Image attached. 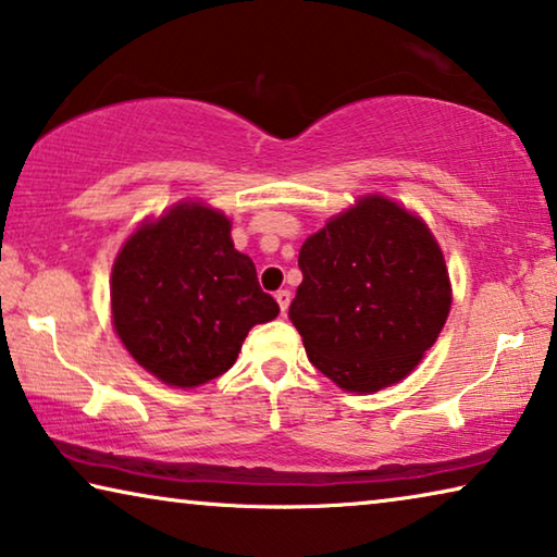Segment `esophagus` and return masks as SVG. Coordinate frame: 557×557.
<instances>
[{
  "mask_svg": "<svg viewBox=\"0 0 557 557\" xmlns=\"http://www.w3.org/2000/svg\"><path fill=\"white\" fill-rule=\"evenodd\" d=\"M276 301H278L281 313L286 315V311H288V304H290V290H288V288H281V290H276Z\"/></svg>",
  "mask_w": 557,
  "mask_h": 557,
  "instance_id": "1",
  "label": "esophagus"
}]
</instances>
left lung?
Listing matches in <instances>:
<instances>
[{"mask_svg":"<svg viewBox=\"0 0 557 557\" xmlns=\"http://www.w3.org/2000/svg\"><path fill=\"white\" fill-rule=\"evenodd\" d=\"M288 319L308 361L341 388L373 393L413 371L450 311L443 253L421 219L368 196L298 253Z\"/></svg>","mask_w":557,"mask_h":557,"instance_id":"left-lung-1","label":"left lung"}]
</instances>
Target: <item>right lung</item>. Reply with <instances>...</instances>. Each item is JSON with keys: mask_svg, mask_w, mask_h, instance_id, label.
<instances>
[{"mask_svg": "<svg viewBox=\"0 0 557 557\" xmlns=\"http://www.w3.org/2000/svg\"><path fill=\"white\" fill-rule=\"evenodd\" d=\"M114 329L129 354L169 386L191 388L234 366L256 323L278 315L224 213L178 203L144 224L111 273Z\"/></svg>", "mask_w": 557, "mask_h": 557, "instance_id": "1", "label": "right lung"}]
</instances>
